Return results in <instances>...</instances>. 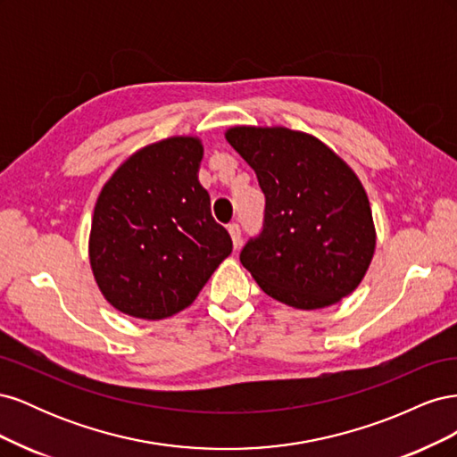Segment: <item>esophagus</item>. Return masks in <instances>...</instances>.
<instances>
[{"label":"esophagus","instance_id":"34e87169","mask_svg":"<svg viewBox=\"0 0 457 457\" xmlns=\"http://www.w3.org/2000/svg\"><path fill=\"white\" fill-rule=\"evenodd\" d=\"M228 234H230V240H232V245L238 247L240 245V240H242V232H240V227L237 223H232L227 227Z\"/></svg>","mask_w":457,"mask_h":457}]
</instances>
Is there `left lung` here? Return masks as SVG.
<instances>
[{
    "instance_id": "1",
    "label": "left lung",
    "mask_w": 457,
    "mask_h": 457,
    "mask_svg": "<svg viewBox=\"0 0 457 457\" xmlns=\"http://www.w3.org/2000/svg\"><path fill=\"white\" fill-rule=\"evenodd\" d=\"M225 139L250 163L267 200L265 228L240 253L262 292L301 311L351 295L378 238L351 165L314 135L284 126H232Z\"/></svg>"
}]
</instances>
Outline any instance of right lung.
<instances>
[{
  "mask_svg": "<svg viewBox=\"0 0 457 457\" xmlns=\"http://www.w3.org/2000/svg\"><path fill=\"white\" fill-rule=\"evenodd\" d=\"M204 145L171 135L120 163L95 204L89 265L116 311L162 320L187 309L232 252L198 181Z\"/></svg>",
  "mask_w": 457,
  "mask_h": 457,
  "instance_id": "right-lung-1",
  "label": "right lung"
}]
</instances>
